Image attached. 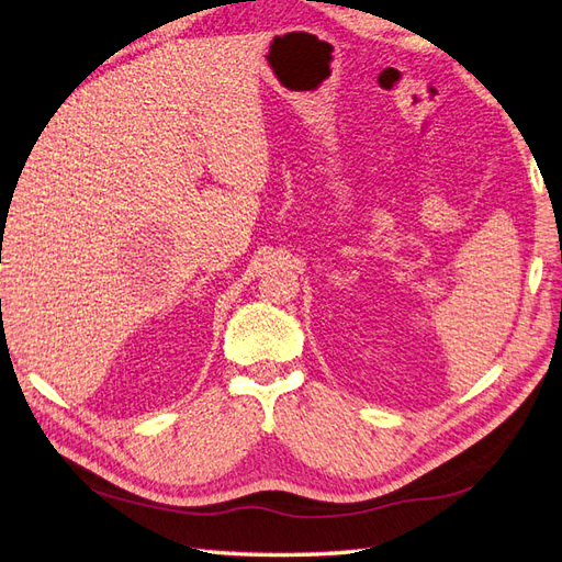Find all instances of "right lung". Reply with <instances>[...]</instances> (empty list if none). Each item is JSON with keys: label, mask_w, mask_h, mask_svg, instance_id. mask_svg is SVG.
Wrapping results in <instances>:
<instances>
[{"label": "right lung", "mask_w": 562, "mask_h": 562, "mask_svg": "<svg viewBox=\"0 0 562 562\" xmlns=\"http://www.w3.org/2000/svg\"><path fill=\"white\" fill-rule=\"evenodd\" d=\"M2 225H4V223H2Z\"/></svg>", "instance_id": "add662e5"}]
</instances>
